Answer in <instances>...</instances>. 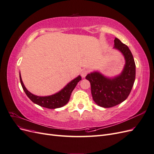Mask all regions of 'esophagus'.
Instances as JSON below:
<instances>
[{"label": "esophagus", "mask_w": 154, "mask_h": 154, "mask_svg": "<svg viewBox=\"0 0 154 154\" xmlns=\"http://www.w3.org/2000/svg\"><path fill=\"white\" fill-rule=\"evenodd\" d=\"M88 73V70H83V71L81 72V76L83 77V78H85L87 74Z\"/></svg>", "instance_id": "1"}]
</instances>
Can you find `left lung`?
Here are the masks:
<instances>
[{
  "instance_id": "8db88e82",
  "label": "left lung",
  "mask_w": 154,
  "mask_h": 154,
  "mask_svg": "<svg viewBox=\"0 0 154 154\" xmlns=\"http://www.w3.org/2000/svg\"><path fill=\"white\" fill-rule=\"evenodd\" d=\"M114 48L119 50L125 59L122 72L113 78L104 76L99 72L88 74L85 78L91 83L93 100L101 107L110 108L122 103L129 96L136 78V64L127 45L115 38Z\"/></svg>"
}]
</instances>
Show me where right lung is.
<instances>
[{
  "instance_id": "1",
  "label": "right lung",
  "mask_w": 154,
  "mask_h": 154,
  "mask_svg": "<svg viewBox=\"0 0 154 154\" xmlns=\"http://www.w3.org/2000/svg\"><path fill=\"white\" fill-rule=\"evenodd\" d=\"M82 80L80 76H78L75 79H74L71 82L65 87L62 90L54 94L48 96H38L31 94L30 92L27 90L24 83L22 80V78L20 74V80L23 90L27 97L33 102V103L38 105L39 106L45 107L47 109H57L66 105L69 101L71 93L74 88L76 86L77 83Z\"/></svg>"
}]
</instances>
